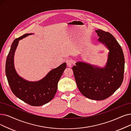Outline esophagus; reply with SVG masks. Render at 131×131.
Wrapping results in <instances>:
<instances>
[{"label":"esophagus","mask_w":131,"mask_h":131,"mask_svg":"<svg viewBox=\"0 0 131 131\" xmlns=\"http://www.w3.org/2000/svg\"><path fill=\"white\" fill-rule=\"evenodd\" d=\"M66 64H67V66L68 67H72V65H73V60H72L71 59H70V58L67 59L66 60Z\"/></svg>","instance_id":"esophagus-1"}]
</instances>
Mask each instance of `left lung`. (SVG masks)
<instances>
[{
    "label": "left lung",
    "instance_id": "8db88e82",
    "mask_svg": "<svg viewBox=\"0 0 131 131\" xmlns=\"http://www.w3.org/2000/svg\"><path fill=\"white\" fill-rule=\"evenodd\" d=\"M95 31L99 41L109 50L105 67L100 68L80 61L72 70L81 93L89 99L100 101L109 97L121 86L125 59L121 45L112 34L102 29Z\"/></svg>",
    "mask_w": 131,
    "mask_h": 131
}]
</instances>
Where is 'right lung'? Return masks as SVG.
<instances>
[{
  "label": "right lung",
  "instance_id": "1",
  "mask_svg": "<svg viewBox=\"0 0 131 131\" xmlns=\"http://www.w3.org/2000/svg\"><path fill=\"white\" fill-rule=\"evenodd\" d=\"M31 35L26 34L15 38L7 57L5 73L10 88L17 97L32 106H41L51 101L57 90V84L66 68L65 62L51 71L40 81L29 82L20 77L14 66V54L19 41Z\"/></svg>",
  "mask_w": 131,
  "mask_h": 131
}]
</instances>
